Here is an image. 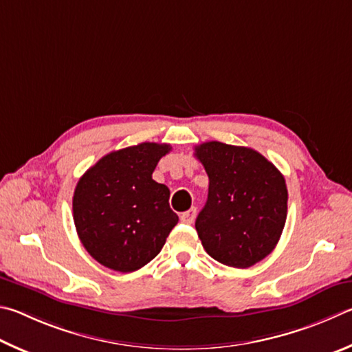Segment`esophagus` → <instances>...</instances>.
I'll return each instance as SVG.
<instances>
[{"label": "esophagus", "instance_id": "1", "mask_svg": "<svg viewBox=\"0 0 352 352\" xmlns=\"http://www.w3.org/2000/svg\"><path fill=\"white\" fill-rule=\"evenodd\" d=\"M195 218H196V207H192L190 210L184 212L181 214V221H182V223H186V224H192Z\"/></svg>", "mask_w": 352, "mask_h": 352}]
</instances>
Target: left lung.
<instances>
[{
  "label": "left lung",
  "instance_id": "left-lung-1",
  "mask_svg": "<svg viewBox=\"0 0 352 352\" xmlns=\"http://www.w3.org/2000/svg\"><path fill=\"white\" fill-rule=\"evenodd\" d=\"M195 156L208 176V198L196 218L213 260L245 269L275 249L287 217V187L278 168L248 146L206 142Z\"/></svg>",
  "mask_w": 352,
  "mask_h": 352
}]
</instances>
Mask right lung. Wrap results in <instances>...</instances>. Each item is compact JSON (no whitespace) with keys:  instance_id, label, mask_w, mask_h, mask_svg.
I'll use <instances>...</instances> for the list:
<instances>
[{"instance_id":"right-lung-1","label":"right lung","mask_w":352,"mask_h":352,"mask_svg":"<svg viewBox=\"0 0 352 352\" xmlns=\"http://www.w3.org/2000/svg\"><path fill=\"white\" fill-rule=\"evenodd\" d=\"M168 144L122 148L103 156L80 177L72 198L74 224L96 261L117 272H134L164 248L177 224L170 190L153 179Z\"/></svg>"}]
</instances>
